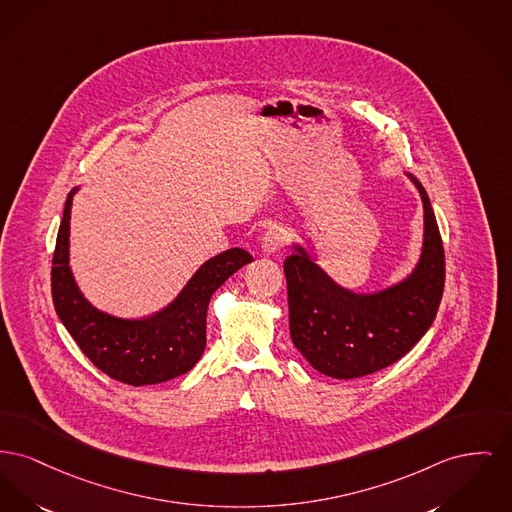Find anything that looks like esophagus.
I'll list each match as a JSON object with an SVG mask.
<instances>
[{
	"instance_id": "34e87169",
	"label": "esophagus",
	"mask_w": 512,
	"mask_h": 512,
	"mask_svg": "<svg viewBox=\"0 0 512 512\" xmlns=\"http://www.w3.org/2000/svg\"><path fill=\"white\" fill-rule=\"evenodd\" d=\"M286 230L282 228V226H272L269 228L265 234H263V251L267 253V255H272V253H278L282 247H284V243H286Z\"/></svg>"
}]
</instances>
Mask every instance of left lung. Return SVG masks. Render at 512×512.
Wrapping results in <instances>:
<instances>
[{
	"label": "left lung",
	"mask_w": 512,
	"mask_h": 512,
	"mask_svg": "<svg viewBox=\"0 0 512 512\" xmlns=\"http://www.w3.org/2000/svg\"><path fill=\"white\" fill-rule=\"evenodd\" d=\"M412 181L420 189L425 232L420 263L400 284L361 296L340 288L300 245L284 261L292 342L323 375L356 379L385 369L435 321L445 290V249L429 197Z\"/></svg>",
	"instance_id": "8db88e82"
}]
</instances>
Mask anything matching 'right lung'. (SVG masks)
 I'll return each mask as SVG.
<instances>
[{"mask_svg": "<svg viewBox=\"0 0 512 512\" xmlns=\"http://www.w3.org/2000/svg\"><path fill=\"white\" fill-rule=\"evenodd\" d=\"M77 189L67 195L52 259L56 313L81 352L108 377L131 385H156L187 373L207 344V309L216 288L253 257L240 247L209 259L180 296L147 319L127 321L94 309L69 269V220Z\"/></svg>", "mask_w": 512, "mask_h": 512, "instance_id": "add662e5", "label": "right lung"}]
</instances>
